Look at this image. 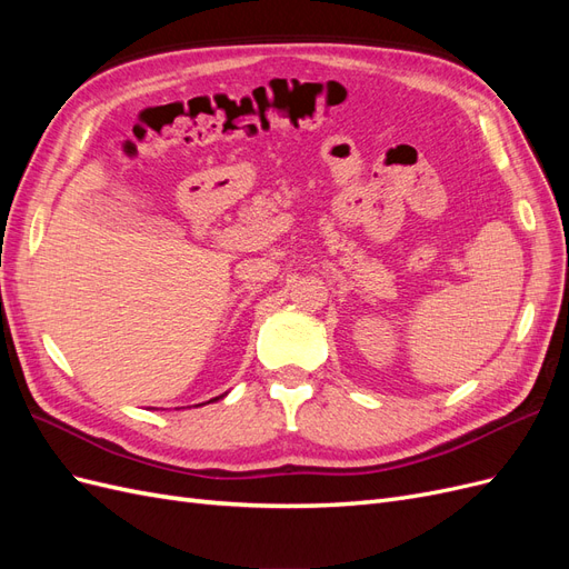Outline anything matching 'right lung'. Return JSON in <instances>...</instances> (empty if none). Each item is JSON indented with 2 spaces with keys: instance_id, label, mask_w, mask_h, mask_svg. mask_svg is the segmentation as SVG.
Masks as SVG:
<instances>
[{
  "instance_id": "obj_1",
  "label": "right lung",
  "mask_w": 569,
  "mask_h": 569,
  "mask_svg": "<svg viewBox=\"0 0 569 569\" xmlns=\"http://www.w3.org/2000/svg\"><path fill=\"white\" fill-rule=\"evenodd\" d=\"M222 396H228V391H226V393H220V396H216V399H211V401H220V399H222ZM199 406H201V403H199Z\"/></svg>"
}]
</instances>
